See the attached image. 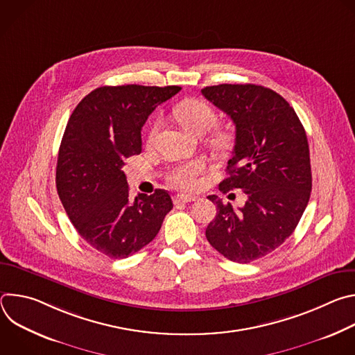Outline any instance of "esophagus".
Returning a JSON list of instances; mask_svg holds the SVG:
<instances>
[{
	"mask_svg": "<svg viewBox=\"0 0 355 355\" xmlns=\"http://www.w3.org/2000/svg\"><path fill=\"white\" fill-rule=\"evenodd\" d=\"M193 200H196V196H192V195L178 193V195L174 196L175 204H188V202H193Z\"/></svg>",
	"mask_w": 355,
	"mask_h": 355,
	"instance_id": "esophagus-1",
	"label": "esophagus"
}]
</instances>
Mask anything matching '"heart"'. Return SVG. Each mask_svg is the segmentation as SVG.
<instances>
[{"mask_svg": "<svg viewBox=\"0 0 355 355\" xmlns=\"http://www.w3.org/2000/svg\"><path fill=\"white\" fill-rule=\"evenodd\" d=\"M174 116L182 128H185L188 132L196 136H202L207 132H209L218 121V115L214 111V108L209 104H207L205 101H200V99L182 101L181 104H178L174 108ZM159 128H160L159 121H156L153 125H151L148 132L150 141L156 137ZM225 140H226V136L222 132H218L212 139L215 144H222L225 143ZM204 170H205V164L200 160L185 162L173 167L168 171L167 178L175 188L192 191L199 184V175L204 173Z\"/></svg>", "mask_w": 355, "mask_h": 355, "instance_id": "b5f03b06", "label": "heart"}]
</instances>
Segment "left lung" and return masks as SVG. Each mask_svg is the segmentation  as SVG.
<instances>
[{"label": "left lung", "mask_w": 355, "mask_h": 355, "mask_svg": "<svg viewBox=\"0 0 355 355\" xmlns=\"http://www.w3.org/2000/svg\"><path fill=\"white\" fill-rule=\"evenodd\" d=\"M200 92L236 126L229 175L219 189L247 195L239 211L208 196L218 212L207 239L227 260L247 264L278 248L306 209L312 191L306 132L286 101L263 85L219 84Z\"/></svg>", "instance_id": "8db88e82"}]
</instances>
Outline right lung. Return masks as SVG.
Returning a JSON list of instances; mask_svg holds the SVG:
<instances>
[{
	"label": "right lung",
	"mask_w": 355,
	"mask_h": 355,
	"mask_svg": "<svg viewBox=\"0 0 355 355\" xmlns=\"http://www.w3.org/2000/svg\"><path fill=\"white\" fill-rule=\"evenodd\" d=\"M181 87H99L73 111L59 148L56 187L78 234L110 259L153 240L173 209L167 191L129 196L125 159L140 155L141 128Z\"/></svg>",
	"instance_id": "obj_1"
}]
</instances>
